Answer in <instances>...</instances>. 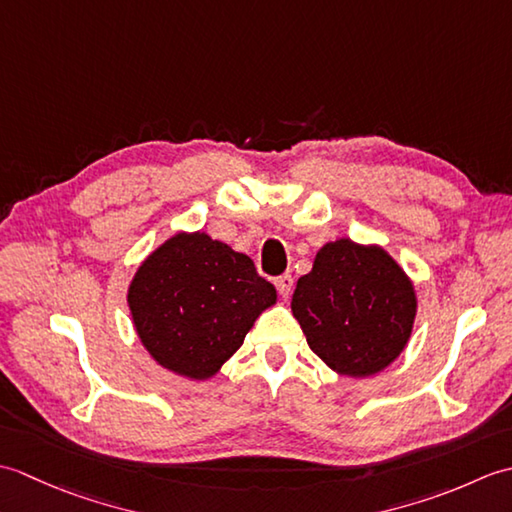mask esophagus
<instances>
[{
  "label": "esophagus",
  "instance_id": "1",
  "mask_svg": "<svg viewBox=\"0 0 512 512\" xmlns=\"http://www.w3.org/2000/svg\"><path fill=\"white\" fill-rule=\"evenodd\" d=\"M275 286L279 290V295L288 299L290 292H292V286H295V279H292V275H281L275 279Z\"/></svg>",
  "mask_w": 512,
  "mask_h": 512
}]
</instances>
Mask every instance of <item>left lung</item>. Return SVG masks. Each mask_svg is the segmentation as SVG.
Listing matches in <instances>:
<instances>
[{
  "instance_id": "left-lung-1",
  "label": "left lung",
  "mask_w": 512,
  "mask_h": 512,
  "mask_svg": "<svg viewBox=\"0 0 512 512\" xmlns=\"http://www.w3.org/2000/svg\"><path fill=\"white\" fill-rule=\"evenodd\" d=\"M292 317L332 372L376 376L405 350L418 312L411 277L380 244H323L297 281Z\"/></svg>"
}]
</instances>
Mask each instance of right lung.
Instances as JSON below:
<instances>
[{
    "label": "right lung",
    "mask_w": 512,
    "mask_h": 512,
    "mask_svg": "<svg viewBox=\"0 0 512 512\" xmlns=\"http://www.w3.org/2000/svg\"><path fill=\"white\" fill-rule=\"evenodd\" d=\"M277 303L253 259L204 231H178L140 262L127 306L140 343L167 372L209 380Z\"/></svg>",
    "instance_id": "right-lung-1"
}]
</instances>
